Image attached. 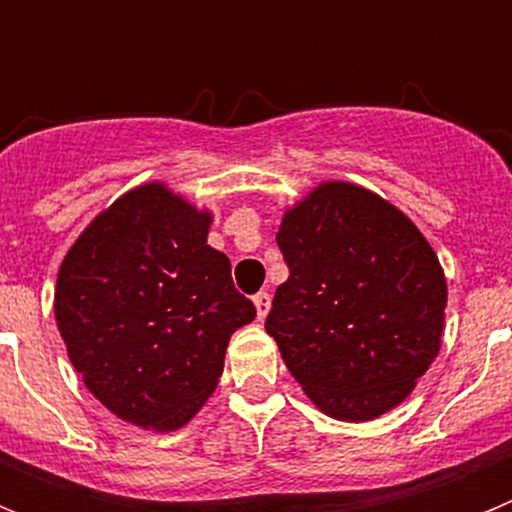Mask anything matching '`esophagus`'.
Segmentation results:
<instances>
[{
    "instance_id": "1",
    "label": "esophagus",
    "mask_w": 512,
    "mask_h": 512,
    "mask_svg": "<svg viewBox=\"0 0 512 512\" xmlns=\"http://www.w3.org/2000/svg\"><path fill=\"white\" fill-rule=\"evenodd\" d=\"M253 305H256V318L264 320L266 315H269V307H271L269 292H259V295L253 297Z\"/></svg>"
}]
</instances>
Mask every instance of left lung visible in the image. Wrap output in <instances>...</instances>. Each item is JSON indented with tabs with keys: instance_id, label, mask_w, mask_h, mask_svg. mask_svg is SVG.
Instances as JSON below:
<instances>
[{
	"instance_id": "8db88e82",
	"label": "left lung",
	"mask_w": 512,
	"mask_h": 512,
	"mask_svg": "<svg viewBox=\"0 0 512 512\" xmlns=\"http://www.w3.org/2000/svg\"><path fill=\"white\" fill-rule=\"evenodd\" d=\"M289 279L266 318L292 377L325 415L374 420L438 356L446 277L431 243L379 194L325 182L284 212Z\"/></svg>"
}]
</instances>
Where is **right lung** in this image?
Wrapping results in <instances>:
<instances>
[{"instance_id": "obj_1", "label": "right lung", "mask_w": 512, "mask_h": 512, "mask_svg": "<svg viewBox=\"0 0 512 512\" xmlns=\"http://www.w3.org/2000/svg\"><path fill=\"white\" fill-rule=\"evenodd\" d=\"M212 215L151 182L99 212L63 259L56 323L87 390L117 418L176 431L223 374L225 348L256 318Z\"/></svg>"}]
</instances>
